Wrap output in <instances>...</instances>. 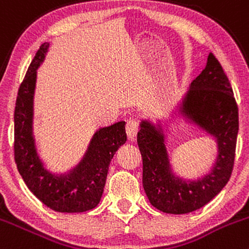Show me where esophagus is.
<instances>
[{
    "mask_svg": "<svg viewBox=\"0 0 249 249\" xmlns=\"http://www.w3.org/2000/svg\"><path fill=\"white\" fill-rule=\"evenodd\" d=\"M137 132H138V124L137 122H135V120H127L126 123V135H127V138H129V141H133L136 138V136H137Z\"/></svg>",
    "mask_w": 249,
    "mask_h": 249,
    "instance_id": "obj_1",
    "label": "esophagus"
}]
</instances>
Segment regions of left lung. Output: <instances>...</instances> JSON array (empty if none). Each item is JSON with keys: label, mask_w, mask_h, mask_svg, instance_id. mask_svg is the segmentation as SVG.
Segmentation results:
<instances>
[{"label": "left lung", "mask_w": 249, "mask_h": 249, "mask_svg": "<svg viewBox=\"0 0 249 249\" xmlns=\"http://www.w3.org/2000/svg\"><path fill=\"white\" fill-rule=\"evenodd\" d=\"M208 134L216 144V158L205 175H178L168 153L169 124L181 120ZM239 109L221 64L209 53L205 68L191 82L168 118H142L137 144L143 160V187L154 208L182 214L203 208L227 185L235 159Z\"/></svg>", "instance_id": "8db88e82"}]
</instances>
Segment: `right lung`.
<instances>
[{
  "mask_svg": "<svg viewBox=\"0 0 249 249\" xmlns=\"http://www.w3.org/2000/svg\"><path fill=\"white\" fill-rule=\"evenodd\" d=\"M50 48L44 43L36 51L18 91L14 112V155L18 171L31 192L57 213H85L103 197L111 160L126 142L125 122L100 127L91 137L82 159L70 169L53 173L46 168L36 149L33 117L36 70Z\"/></svg>",
  "mask_w": 249,
  "mask_h": 249,
  "instance_id": "1",
  "label": "right lung"
}]
</instances>
